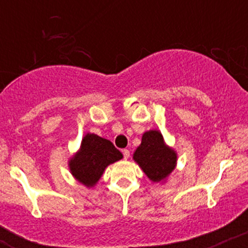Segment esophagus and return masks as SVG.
Instances as JSON below:
<instances>
[{
  "mask_svg": "<svg viewBox=\"0 0 248 248\" xmlns=\"http://www.w3.org/2000/svg\"><path fill=\"white\" fill-rule=\"evenodd\" d=\"M122 154H124V160H128V158H129V155H130L129 150L124 149V150H122Z\"/></svg>",
  "mask_w": 248,
  "mask_h": 248,
  "instance_id": "obj_1",
  "label": "esophagus"
}]
</instances>
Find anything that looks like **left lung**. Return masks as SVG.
<instances>
[{"label":"left lung","mask_w":248,"mask_h":248,"mask_svg":"<svg viewBox=\"0 0 248 248\" xmlns=\"http://www.w3.org/2000/svg\"><path fill=\"white\" fill-rule=\"evenodd\" d=\"M133 158L150 181L158 183L166 181L175 169L177 154L167 146L158 130H148L142 135L141 144L136 148Z\"/></svg>","instance_id":"8db88e82"}]
</instances>
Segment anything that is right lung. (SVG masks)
Returning a JSON list of instances; mask_svg holds the SVG:
<instances>
[{
	"instance_id": "1",
	"label": "right lung",
	"mask_w": 248,
	"mask_h": 248,
	"mask_svg": "<svg viewBox=\"0 0 248 248\" xmlns=\"http://www.w3.org/2000/svg\"><path fill=\"white\" fill-rule=\"evenodd\" d=\"M122 157V154L112 142L87 133L82 139L80 149L69 161L70 171L77 181L92 187L100 179L105 169Z\"/></svg>"
}]
</instances>
